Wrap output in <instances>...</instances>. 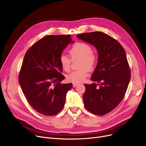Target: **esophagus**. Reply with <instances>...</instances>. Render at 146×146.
<instances>
[{
  "label": "esophagus",
  "mask_w": 146,
  "mask_h": 146,
  "mask_svg": "<svg viewBox=\"0 0 146 146\" xmlns=\"http://www.w3.org/2000/svg\"><path fill=\"white\" fill-rule=\"evenodd\" d=\"M79 84H77V83H73V87H76L77 85H78Z\"/></svg>",
  "instance_id": "34e87169"
}]
</instances>
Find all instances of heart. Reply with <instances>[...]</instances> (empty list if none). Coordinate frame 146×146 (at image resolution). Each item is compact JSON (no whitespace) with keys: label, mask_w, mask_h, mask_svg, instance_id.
I'll list each match as a JSON object with an SVG mask.
<instances>
[{"label":"heart","mask_w":146,"mask_h":146,"mask_svg":"<svg viewBox=\"0 0 146 146\" xmlns=\"http://www.w3.org/2000/svg\"><path fill=\"white\" fill-rule=\"evenodd\" d=\"M72 60H80L78 70L71 72L66 77L67 80L74 83L83 82L88 76L87 70H90L94 67L97 62V56L93 53L92 47L85 43H77L69 51ZM60 63L62 69L68 72L70 70L71 59L65 54L60 57Z\"/></svg>","instance_id":"obj_1"}]
</instances>
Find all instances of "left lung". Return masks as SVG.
Listing matches in <instances>:
<instances>
[{
	"label": "left lung",
	"mask_w": 146,
	"mask_h": 146,
	"mask_svg": "<svg viewBox=\"0 0 146 146\" xmlns=\"http://www.w3.org/2000/svg\"><path fill=\"white\" fill-rule=\"evenodd\" d=\"M77 37L93 45L98 52L91 80L100 84H84V107L93 114L104 115L120 104L127 90L131 72L126 53L117 40L102 32L77 35Z\"/></svg>",
	"instance_id": "obj_1"
}]
</instances>
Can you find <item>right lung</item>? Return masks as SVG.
<instances>
[{"label":"right lung","instance_id":"add662e5","mask_svg":"<svg viewBox=\"0 0 146 146\" xmlns=\"http://www.w3.org/2000/svg\"><path fill=\"white\" fill-rule=\"evenodd\" d=\"M69 35H48L35 43L26 53L19 82L32 108L45 115H53L63 108L72 83L61 84L64 76L60 57L66 46L73 43Z\"/></svg>","mask_w":146,"mask_h":146}]
</instances>
